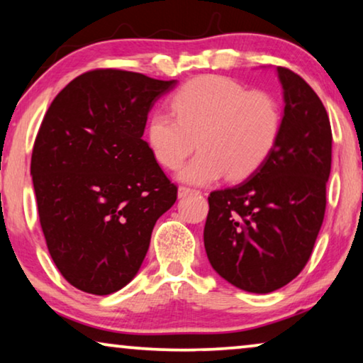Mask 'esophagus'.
<instances>
[{"mask_svg":"<svg viewBox=\"0 0 363 363\" xmlns=\"http://www.w3.org/2000/svg\"><path fill=\"white\" fill-rule=\"evenodd\" d=\"M191 194H198L196 189H191V188H186V186L178 188V198H186V196H191Z\"/></svg>","mask_w":363,"mask_h":363,"instance_id":"obj_1","label":"esophagus"}]
</instances>
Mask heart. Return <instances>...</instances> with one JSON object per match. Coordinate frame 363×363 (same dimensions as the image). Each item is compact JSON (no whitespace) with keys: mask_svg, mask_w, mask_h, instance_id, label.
Wrapping results in <instances>:
<instances>
[{"mask_svg":"<svg viewBox=\"0 0 363 363\" xmlns=\"http://www.w3.org/2000/svg\"><path fill=\"white\" fill-rule=\"evenodd\" d=\"M172 110L150 115L146 141L165 169H177L194 144L199 152L178 170L191 185H208L227 177L242 180L258 169L274 147L282 113L277 100L263 91H248L224 76H199L186 82Z\"/></svg>","mask_w":363,"mask_h":363,"instance_id":"obj_1","label":"heart"}]
</instances>
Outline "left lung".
<instances>
[{
    "label": "left lung",
    "mask_w": 363,
    "mask_h": 363,
    "mask_svg": "<svg viewBox=\"0 0 363 363\" xmlns=\"http://www.w3.org/2000/svg\"><path fill=\"white\" fill-rule=\"evenodd\" d=\"M281 133L266 160L238 185L211 193L204 248L213 269L252 294L277 291L308 261L326 209L331 125L313 89L276 68Z\"/></svg>",
    "instance_id": "left-lung-1"
}]
</instances>
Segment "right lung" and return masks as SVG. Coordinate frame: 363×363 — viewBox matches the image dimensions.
<instances>
[{"label":"right lung","instance_id":"add662e5","mask_svg":"<svg viewBox=\"0 0 363 363\" xmlns=\"http://www.w3.org/2000/svg\"><path fill=\"white\" fill-rule=\"evenodd\" d=\"M178 81L96 69L50 105L33 144L30 175L48 252L71 286L94 295L138 274L177 186L143 139L147 113Z\"/></svg>","mask_w":363,"mask_h":363}]
</instances>
